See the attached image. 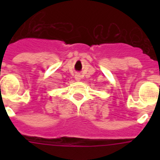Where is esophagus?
Here are the masks:
<instances>
[{"label": "esophagus", "instance_id": "34e87169", "mask_svg": "<svg viewBox=\"0 0 160 160\" xmlns=\"http://www.w3.org/2000/svg\"><path fill=\"white\" fill-rule=\"evenodd\" d=\"M75 80H77V81H79V80H80V79H81V77H80V75H79V74H77V75H75Z\"/></svg>", "mask_w": 160, "mask_h": 160}]
</instances>
